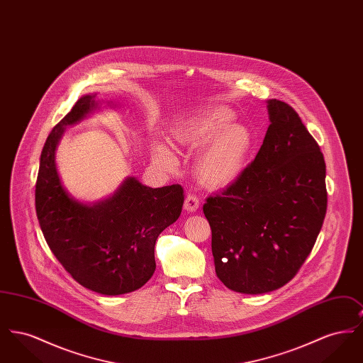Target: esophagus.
Wrapping results in <instances>:
<instances>
[{"instance_id": "esophagus-1", "label": "esophagus", "mask_w": 363, "mask_h": 363, "mask_svg": "<svg viewBox=\"0 0 363 363\" xmlns=\"http://www.w3.org/2000/svg\"><path fill=\"white\" fill-rule=\"evenodd\" d=\"M184 207H185V209H186L188 212H194V211H197L199 207H200V200H199V197H197L196 194L190 193V194L186 196V199H185V204H184Z\"/></svg>"}]
</instances>
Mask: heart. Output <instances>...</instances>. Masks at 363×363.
Instances as JSON below:
<instances>
[{
	"instance_id": "b5f03b06",
	"label": "heart",
	"mask_w": 363,
	"mask_h": 363,
	"mask_svg": "<svg viewBox=\"0 0 363 363\" xmlns=\"http://www.w3.org/2000/svg\"><path fill=\"white\" fill-rule=\"evenodd\" d=\"M235 116L225 106H209L172 132L174 141L190 151L201 148L196 160L199 181L212 189L233 185L246 167L253 138L241 123H233ZM156 160L172 167L173 152L163 144H156Z\"/></svg>"
}]
</instances>
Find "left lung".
<instances>
[{
    "label": "left lung",
    "mask_w": 363,
    "mask_h": 363,
    "mask_svg": "<svg viewBox=\"0 0 363 363\" xmlns=\"http://www.w3.org/2000/svg\"><path fill=\"white\" fill-rule=\"evenodd\" d=\"M269 126L255 160L203 211L216 275L242 294L269 293L293 279L327 213L325 160L291 106L267 101Z\"/></svg>",
    "instance_id": "left-lung-1"
}]
</instances>
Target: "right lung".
Here are the masks:
<instances>
[{
    "label": "right lung",
    "instance_id": "right-lung-1",
    "mask_svg": "<svg viewBox=\"0 0 363 363\" xmlns=\"http://www.w3.org/2000/svg\"><path fill=\"white\" fill-rule=\"evenodd\" d=\"M84 95L52 128L42 154L35 189L39 225L52 255L83 287L104 295L132 293L155 272V242L179 218L181 185L148 188L129 177L92 206L74 200L61 184L55 150L65 126L99 108Z\"/></svg>",
    "mask_w": 363,
    "mask_h": 363
}]
</instances>
